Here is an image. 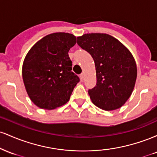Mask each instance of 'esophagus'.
Masks as SVG:
<instances>
[{"label":"esophagus","instance_id":"34e87169","mask_svg":"<svg viewBox=\"0 0 157 157\" xmlns=\"http://www.w3.org/2000/svg\"><path fill=\"white\" fill-rule=\"evenodd\" d=\"M84 77H85L84 73H82V74H80V80H84Z\"/></svg>","mask_w":157,"mask_h":157}]
</instances>
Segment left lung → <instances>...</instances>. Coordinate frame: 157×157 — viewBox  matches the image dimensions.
<instances>
[{
  "label": "left lung",
  "mask_w": 157,
  "mask_h": 157,
  "mask_svg": "<svg viewBox=\"0 0 157 157\" xmlns=\"http://www.w3.org/2000/svg\"><path fill=\"white\" fill-rule=\"evenodd\" d=\"M77 39L95 63L97 84L89 90L91 101L105 111L120 109L130 97L136 82L137 68L133 55L107 34H85Z\"/></svg>",
  "instance_id": "left-lung-1"
}]
</instances>
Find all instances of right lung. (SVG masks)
Instances as JSON below:
<instances>
[{
    "instance_id": "obj_1",
    "label": "right lung",
    "mask_w": 157,
    "mask_h": 157,
    "mask_svg": "<svg viewBox=\"0 0 157 157\" xmlns=\"http://www.w3.org/2000/svg\"><path fill=\"white\" fill-rule=\"evenodd\" d=\"M76 44V37L57 32L40 40L25 57L22 76L29 97L44 109H55L69 100L80 78L71 71L68 51Z\"/></svg>"
}]
</instances>
